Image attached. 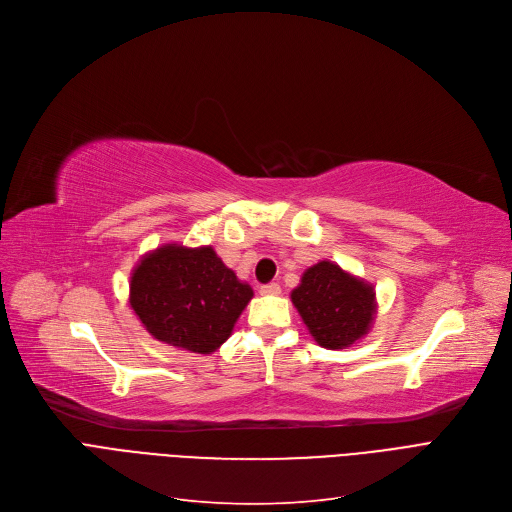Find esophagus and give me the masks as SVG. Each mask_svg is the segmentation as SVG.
I'll list each match as a JSON object with an SVG mask.
<instances>
[{"mask_svg":"<svg viewBox=\"0 0 512 512\" xmlns=\"http://www.w3.org/2000/svg\"><path fill=\"white\" fill-rule=\"evenodd\" d=\"M260 294H262V296H279V294H281V285H279V283L260 285Z\"/></svg>","mask_w":512,"mask_h":512,"instance_id":"34e87169","label":"esophagus"}]
</instances>
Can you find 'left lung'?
<instances>
[{"label":"left lung","instance_id":"8db88e82","mask_svg":"<svg viewBox=\"0 0 512 512\" xmlns=\"http://www.w3.org/2000/svg\"><path fill=\"white\" fill-rule=\"evenodd\" d=\"M291 302L298 308L314 342L327 350H342L369 333L375 314V289L331 260H321L302 275L300 285L291 291Z\"/></svg>","mask_w":512,"mask_h":512}]
</instances>
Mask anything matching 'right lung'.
<instances>
[{
  "label": "right lung",
  "mask_w": 512,
  "mask_h": 512,
  "mask_svg": "<svg viewBox=\"0 0 512 512\" xmlns=\"http://www.w3.org/2000/svg\"><path fill=\"white\" fill-rule=\"evenodd\" d=\"M129 289L131 308L158 342L196 354L221 348L254 296L210 246L179 243L145 254Z\"/></svg>",
  "instance_id": "obj_1"
}]
</instances>
